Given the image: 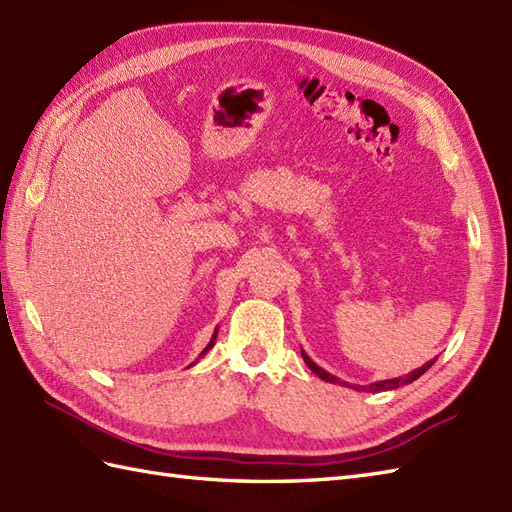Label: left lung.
I'll return each mask as SVG.
<instances>
[{
    "instance_id": "obj_1",
    "label": "left lung",
    "mask_w": 512,
    "mask_h": 512,
    "mask_svg": "<svg viewBox=\"0 0 512 512\" xmlns=\"http://www.w3.org/2000/svg\"><path fill=\"white\" fill-rule=\"evenodd\" d=\"M302 358H304V363L308 365V369L310 371H315L317 376L321 378V380H326V382H332V384H336V382H341L339 378H334L332 373H328L326 369H321L319 365H315L313 360L308 358V354L306 352H302ZM436 360V358H434ZM434 360H430V363H426L423 367H419V369H415L413 373H408V376H402V378H391V380H380V382H373V384H367V386H354V389H365V391H371V393H378V391H391V389H397V386H402V384H410V382H415L419 376H423V373H426L432 365H434ZM341 384H345L347 386V382H341Z\"/></svg>"
}]
</instances>
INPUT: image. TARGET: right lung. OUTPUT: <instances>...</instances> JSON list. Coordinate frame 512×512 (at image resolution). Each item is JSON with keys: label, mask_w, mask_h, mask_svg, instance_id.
<instances>
[{"label": "right lung", "mask_w": 512, "mask_h": 512, "mask_svg": "<svg viewBox=\"0 0 512 512\" xmlns=\"http://www.w3.org/2000/svg\"><path fill=\"white\" fill-rule=\"evenodd\" d=\"M215 339H217V330H215V334H213V339H210V343L206 345V350H204L202 354H199V358H202V356H204V354H206V352L210 350V347H213V345H215Z\"/></svg>", "instance_id": "1"}]
</instances>
